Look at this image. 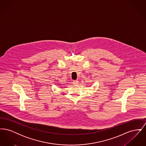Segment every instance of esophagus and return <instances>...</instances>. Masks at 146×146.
<instances>
[{
    "label": "esophagus",
    "instance_id": "obj_1",
    "mask_svg": "<svg viewBox=\"0 0 146 146\" xmlns=\"http://www.w3.org/2000/svg\"><path fill=\"white\" fill-rule=\"evenodd\" d=\"M79 83V82L78 81V80H73V84H74V85H78Z\"/></svg>",
    "mask_w": 146,
    "mask_h": 146
}]
</instances>
